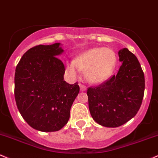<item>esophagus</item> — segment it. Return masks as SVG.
Listing matches in <instances>:
<instances>
[{
	"label": "esophagus",
	"mask_w": 158,
	"mask_h": 158,
	"mask_svg": "<svg viewBox=\"0 0 158 158\" xmlns=\"http://www.w3.org/2000/svg\"><path fill=\"white\" fill-rule=\"evenodd\" d=\"M79 86H80V88H81V91H86V86H84V84H79Z\"/></svg>",
	"instance_id": "34e87169"
}]
</instances>
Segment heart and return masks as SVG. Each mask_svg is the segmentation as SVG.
Segmentation results:
<instances>
[{"instance_id":"1","label":"heart","mask_w":158,"mask_h":158,"mask_svg":"<svg viewBox=\"0 0 158 158\" xmlns=\"http://www.w3.org/2000/svg\"><path fill=\"white\" fill-rule=\"evenodd\" d=\"M116 65L114 51L107 48H93L80 54L74 62L66 63V69L72 76L84 73L88 82L101 84L111 77Z\"/></svg>"}]
</instances>
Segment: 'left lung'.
<instances>
[{"label":"left lung","instance_id":"left-lung-1","mask_svg":"<svg viewBox=\"0 0 158 158\" xmlns=\"http://www.w3.org/2000/svg\"><path fill=\"white\" fill-rule=\"evenodd\" d=\"M118 56L122 64L117 74L87 89L92 117L107 127L121 126L134 117L144 95V73L136 56L127 48L118 51Z\"/></svg>","mask_w":158,"mask_h":158}]
</instances>
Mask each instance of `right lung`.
Listing matches in <instances>:
<instances>
[{
  "mask_svg": "<svg viewBox=\"0 0 158 158\" xmlns=\"http://www.w3.org/2000/svg\"><path fill=\"white\" fill-rule=\"evenodd\" d=\"M60 45L31 48L15 69L17 107L27 123L40 131H56L64 127L79 93L77 83L64 81V64L57 57L63 52Z\"/></svg>",
  "mask_w": 158,
  "mask_h": 158,
  "instance_id": "obj_1",
  "label": "right lung"
}]
</instances>
